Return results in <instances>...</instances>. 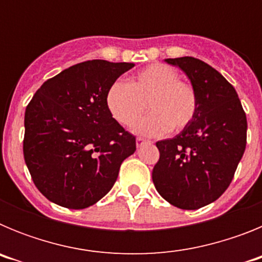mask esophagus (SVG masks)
I'll return each instance as SVG.
<instances>
[{
	"label": "esophagus",
	"instance_id": "obj_1",
	"mask_svg": "<svg viewBox=\"0 0 262 262\" xmlns=\"http://www.w3.org/2000/svg\"><path fill=\"white\" fill-rule=\"evenodd\" d=\"M145 143H148L145 139H142V138H136V147H142V145H144Z\"/></svg>",
	"mask_w": 262,
	"mask_h": 262
}]
</instances>
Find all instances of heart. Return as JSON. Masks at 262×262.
<instances>
[{"label":"heart","mask_w":262,"mask_h":262,"mask_svg":"<svg viewBox=\"0 0 262 262\" xmlns=\"http://www.w3.org/2000/svg\"><path fill=\"white\" fill-rule=\"evenodd\" d=\"M172 67L155 62L139 71L128 82L115 81L106 93L111 117L124 127H133L145 111L149 114L136 126V133L147 136L182 131L193 122L198 110L194 86Z\"/></svg>","instance_id":"heart-1"}]
</instances>
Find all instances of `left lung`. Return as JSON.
I'll list each match as a JSON object with an SVG mask.
<instances>
[{
    "label": "left lung",
    "instance_id": "obj_1",
    "mask_svg": "<svg viewBox=\"0 0 262 262\" xmlns=\"http://www.w3.org/2000/svg\"><path fill=\"white\" fill-rule=\"evenodd\" d=\"M165 61L190 78L198 110L177 136L156 143L160 159L152 180L170 205L196 210L230 186L247 145V117L235 88L211 66L190 56Z\"/></svg>",
    "mask_w": 262,
    "mask_h": 262
}]
</instances>
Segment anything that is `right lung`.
I'll list each match as a JSON object with an SVG mask.
<instances>
[{"mask_svg": "<svg viewBox=\"0 0 262 262\" xmlns=\"http://www.w3.org/2000/svg\"><path fill=\"white\" fill-rule=\"evenodd\" d=\"M133 62L88 60L41 85L26 107L23 156L43 195L85 209L110 191L136 149L133 134L108 113L106 93Z\"/></svg>", "mask_w": 262, "mask_h": 262, "instance_id": "add662e5", "label": "right lung"}]
</instances>
